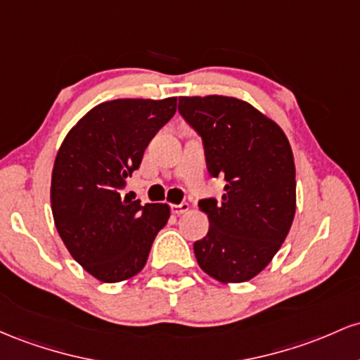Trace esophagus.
<instances>
[{
  "label": "esophagus",
  "instance_id": "34e87169",
  "mask_svg": "<svg viewBox=\"0 0 360 360\" xmlns=\"http://www.w3.org/2000/svg\"><path fill=\"white\" fill-rule=\"evenodd\" d=\"M191 209V205L187 204V202H181V204H173L172 205V212L176 214V216H180V214H185Z\"/></svg>",
  "mask_w": 360,
  "mask_h": 360
}]
</instances>
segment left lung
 <instances>
[{"label":"left lung","mask_w":360,"mask_h":360,"mask_svg":"<svg viewBox=\"0 0 360 360\" xmlns=\"http://www.w3.org/2000/svg\"><path fill=\"white\" fill-rule=\"evenodd\" d=\"M179 112L204 139L223 200L204 199L209 231L193 243L197 264L223 284L246 282L276 257L296 214V167L277 122L234 96H180Z\"/></svg>","instance_id":"obj_1"}]
</instances>
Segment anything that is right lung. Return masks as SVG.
Returning a JSON list of instances; mask_svg holds the SVG:
<instances>
[{
  "label": "right lung",
  "instance_id": "1",
  "mask_svg": "<svg viewBox=\"0 0 360 360\" xmlns=\"http://www.w3.org/2000/svg\"><path fill=\"white\" fill-rule=\"evenodd\" d=\"M175 112L176 96L103 102L72 126L56 155L54 224L71 257L98 281L114 284L139 274L168 223V204L143 205L122 191Z\"/></svg>",
  "mask_w": 360,
  "mask_h": 360
}]
</instances>
